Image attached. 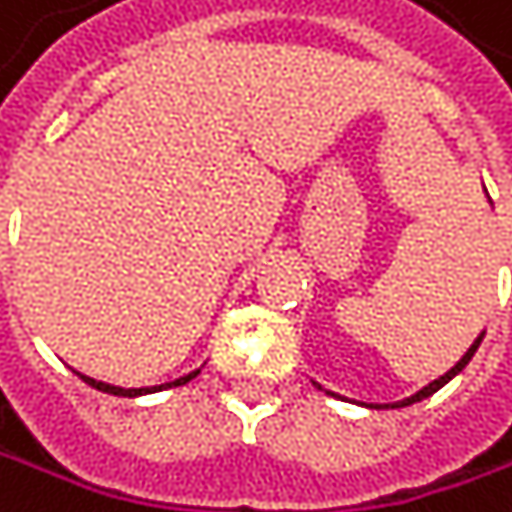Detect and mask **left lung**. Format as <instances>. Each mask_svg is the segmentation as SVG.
Segmentation results:
<instances>
[{
	"label": "left lung",
	"instance_id": "1",
	"mask_svg": "<svg viewBox=\"0 0 512 512\" xmlns=\"http://www.w3.org/2000/svg\"><path fill=\"white\" fill-rule=\"evenodd\" d=\"M480 341H483V335H480V338H477V341L471 344V350H468V353H465V356H462V359H459V362H456V365H453L450 371H446L443 377H437L434 383H428V386H425V389H419L416 395H410V398H404V401H395V404H389V407H407V404H416V401H422V398H428V395H434V392H437L440 386H446V383H450V380H453V377H456V374H459V371H462V368H465V365L471 362V356L477 353V347H480Z\"/></svg>",
	"mask_w": 512,
	"mask_h": 512
}]
</instances>
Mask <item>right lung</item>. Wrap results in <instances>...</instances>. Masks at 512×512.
<instances>
[{"label": "right lung", "instance_id": "1", "mask_svg": "<svg viewBox=\"0 0 512 512\" xmlns=\"http://www.w3.org/2000/svg\"><path fill=\"white\" fill-rule=\"evenodd\" d=\"M199 371H193V374H186V377H180V380H174V383H165V386H150V389H120V386H111V383H99V380H93V377H84L81 374V380L84 383H90L93 389H99V392H108V395H123V398H135V395H147V392H159V389H171V386H183V383H189L193 380Z\"/></svg>", "mask_w": 512, "mask_h": 512}]
</instances>
